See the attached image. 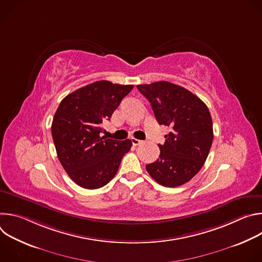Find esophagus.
<instances>
[{
    "instance_id": "esophagus-1",
    "label": "esophagus",
    "mask_w": 262,
    "mask_h": 262,
    "mask_svg": "<svg viewBox=\"0 0 262 262\" xmlns=\"http://www.w3.org/2000/svg\"><path fill=\"white\" fill-rule=\"evenodd\" d=\"M130 140H132V142H133V144H134L135 146L140 145V144L143 143V141H141V140H139V139H136V138H132Z\"/></svg>"
}]
</instances>
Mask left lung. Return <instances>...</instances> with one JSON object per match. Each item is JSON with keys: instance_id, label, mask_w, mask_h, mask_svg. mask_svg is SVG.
Listing matches in <instances>:
<instances>
[{"instance_id": "left-lung-1", "label": "left lung", "mask_w": 262, "mask_h": 262, "mask_svg": "<svg viewBox=\"0 0 262 262\" xmlns=\"http://www.w3.org/2000/svg\"><path fill=\"white\" fill-rule=\"evenodd\" d=\"M137 88L150 102L158 122L172 128L165 143L159 144V159L146 170L167 188L182 185L200 171L209 154L213 140L209 110L191 91L170 82Z\"/></svg>"}]
</instances>
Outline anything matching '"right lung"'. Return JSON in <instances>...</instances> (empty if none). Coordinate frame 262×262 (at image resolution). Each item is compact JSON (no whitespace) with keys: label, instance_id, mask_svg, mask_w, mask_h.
Listing matches in <instances>:
<instances>
[{"label":"right lung","instance_id":"obj_1","mask_svg":"<svg viewBox=\"0 0 262 262\" xmlns=\"http://www.w3.org/2000/svg\"><path fill=\"white\" fill-rule=\"evenodd\" d=\"M133 85L98 81L68 94L52 123L58 159L69 177L84 189L95 190L116 175L133 145L101 137V123L110 120Z\"/></svg>","mask_w":262,"mask_h":262}]
</instances>
